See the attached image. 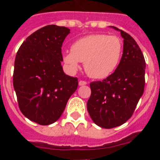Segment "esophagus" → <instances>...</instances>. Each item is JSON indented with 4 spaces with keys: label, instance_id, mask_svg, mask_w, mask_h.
Returning <instances> with one entry per match:
<instances>
[{
    "label": "esophagus",
    "instance_id": "34e87169",
    "mask_svg": "<svg viewBox=\"0 0 160 160\" xmlns=\"http://www.w3.org/2000/svg\"><path fill=\"white\" fill-rule=\"evenodd\" d=\"M87 82L85 81H79L78 85L79 86H85V85H87Z\"/></svg>",
    "mask_w": 160,
    "mask_h": 160
}]
</instances>
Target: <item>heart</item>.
Segmentation results:
<instances>
[{
    "instance_id": "b5f03b06",
    "label": "heart",
    "mask_w": 160,
    "mask_h": 160,
    "mask_svg": "<svg viewBox=\"0 0 160 160\" xmlns=\"http://www.w3.org/2000/svg\"><path fill=\"white\" fill-rule=\"evenodd\" d=\"M122 47V40L117 36L87 35L73 42L71 51L63 53V62L71 73H75L80 62H84V69L90 77L106 78L118 66Z\"/></svg>"
}]
</instances>
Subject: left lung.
Here are the masks:
<instances>
[{
	"instance_id": "left-lung-1",
	"label": "left lung",
	"mask_w": 160,
	"mask_h": 160,
	"mask_svg": "<svg viewBox=\"0 0 160 160\" xmlns=\"http://www.w3.org/2000/svg\"><path fill=\"white\" fill-rule=\"evenodd\" d=\"M123 38V51L116 70L102 81L90 84L87 111L93 122L111 129L125 123L135 111L145 86L146 62L134 38L114 26Z\"/></svg>"
}]
</instances>
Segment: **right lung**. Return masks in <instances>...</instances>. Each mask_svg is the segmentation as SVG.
I'll return each instance as SVG.
<instances>
[{
	"label": "right lung",
	"mask_w": 160,
	"mask_h": 160,
	"mask_svg": "<svg viewBox=\"0 0 160 160\" xmlns=\"http://www.w3.org/2000/svg\"><path fill=\"white\" fill-rule=\"evenodd\" d=\"M70 29L49 25L28 37L14 62L13 87L27 118L40 125L56 122L78 88V78L62 66V46Z\"/></svg>",
	"instance_id": "add662e5"
}]
</instances>
